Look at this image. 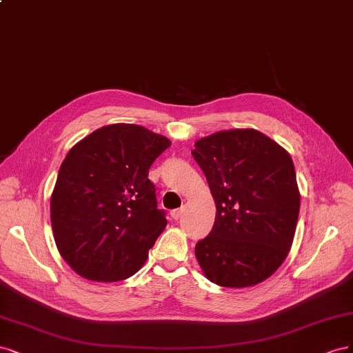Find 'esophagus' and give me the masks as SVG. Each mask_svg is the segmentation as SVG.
Returning a JSON list of instances; mask_svg holds the SVG:
<instances>
[{
  "label": "esophagus",
  "instance_id": "obj_1",
  "mask_svg": "<svg viewBox=\"0 0 353 353\" xmlns=\"http://www.w3.org/2000/svg\"><path fill=\"white\" fill-rule=\"evenodd\" d=\"M181 212H183V208H177V210H173L172 212H170V215H172L174 220H179L181 217Z\"/></svg>",
  "mask_w": 353,
  "mask_h": 353
}]
</instances>
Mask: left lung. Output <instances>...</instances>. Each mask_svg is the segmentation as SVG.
Here are the masks:
<instances>
[{"mask_svg":"<svg viewBox=\"0 0 353 353\" xmlns=\"http://www.w3.org/2000/svg\"><path fill=\"white\" fill-rule=\"evenodd\" d=\"M215 201L211 233L195 246L205 277L223 288L264 281L286 259L301 195L289 152L255 129L214 133L192 151Z\"/></svg>","mask_w":353,"mask_h":353,"instance_id":"obj_1","label":"left lung"}]
</instances>
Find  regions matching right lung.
<instances>
[{
    "instance_id": "right-lung-1",
    "label": "right lung",
    "mask_w": 353,
    "mask_h": 353,
    "mask_svg": "<svg viewBox=\"0 0 353 353\" xmlns=\"http://www.w3.org/2000/svg\"><path fill=\"white\" fill-rule=\"evenodd\" d=\"M172 145L136 124H110L77 142L51 195L59 252L79 276L119 281L138 272L167 225L150 167Z\"/></svg>"
}]
</instances>
